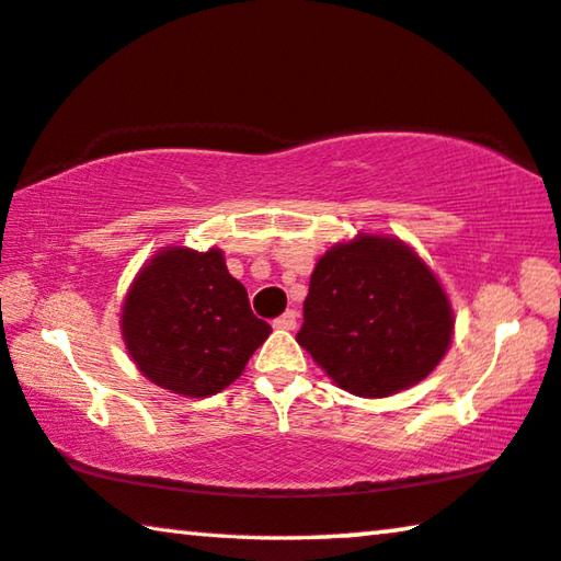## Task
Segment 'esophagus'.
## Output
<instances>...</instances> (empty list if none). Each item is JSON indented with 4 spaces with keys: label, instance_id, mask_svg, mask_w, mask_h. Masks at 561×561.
<instances>
[{
    "label": "esophagus",
    "instance_id": "obj_1",
    "mask_svg": "<svg viewBox=\"0 0 561 561\" xmlns=\"http://www.w3.org/2000/svg\"><path fill=\"white\" fill-rule=\"evenodd\" d=\"M274 328L287 330V332L295 330L297 328V312H295V309H289V312H284L282 317H277V320H274Z\"/></svg>",
    "mask_w": 561,
    "mask_h": 561
}]
</instances>
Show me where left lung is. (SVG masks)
Returning <instances> with one entry per match:
<instances>
[{"label": "left lung", "instance_id": "1", "mask_svg": "<svg viewBox=\"0 0 561 561\" xmlns=\"http://www.w3.org/2000/svg\"><path fill=\"white\" fill-rule=\"evenodd\" d=\"M454 328L446 289L411 244L357 233L317 259L297 342L337 388L388 398L436 370Z\"/></svg>", "mask_w": 561, "mask_h": 561}]
</instances>
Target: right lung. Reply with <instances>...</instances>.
Returning a JSON list of instances; mask_svg holds the SVG:
<instances>
[{
    "instance_id": "right-lung-1",
    "label": "right lung",
    "mask_w": 561,
    "mask_h": 561,
    "mask_svg": "<svg viewBox=\"0 0 561 561\" xmlns=\"http://www.w3.org/2000/svg\"><path fill=\"white\" fill-rule=\"evenodd\" d=\"M270 332L219 247L158 249L130 282L121 309L125 350L140 375L183 398L229 388Z\"/></svg>"
}]
</instances>
